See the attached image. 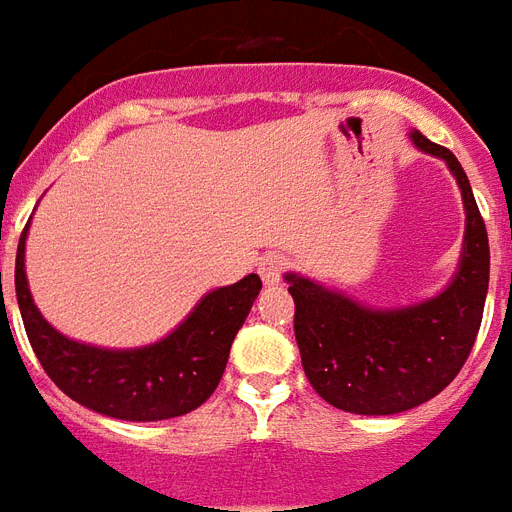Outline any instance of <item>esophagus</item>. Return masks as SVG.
<instances>
[{
  "label": "esophagus",
  "mask_w": 512,
  "mask_h": 512,
  "mask_svg": "<svg viewBox=\"0 0 512 512\" xmlns=\"http://www.w3.org/2000/svg\"><path fill=\"white\" fill-rule=\"evenodd\" d=\"M288 267V261L277 256V253H269L264 259L259 261V275L264 280V285H277L282 280V272Z\"/></svg>",
  "instance_id": "1"
}]
</instances>
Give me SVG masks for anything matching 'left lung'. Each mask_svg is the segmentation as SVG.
Returning a JSON list of instances; mask_svg holds the SVG:
<instances>
[{"mask_svg": "<svg viewBox=\"0 0 512 512\" xmlns=\"http://www.w3.org/2000/svg\"><path fill=\"white\" fill-rule=\"evenodd\" d=\"M410 140L447 163L463 192V253L447 288L420 304L372 309L309 277L285 275L306 378L327 404L354 415H396L441 394L465 365L484 317L489 237L468 177L447 147L420 132Z\"/></svg>", "mask_w": 512, "mask_h": 512, "instance_id": "1", "label": "left lung"}]
</instances>
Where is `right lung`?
Listing matches in <instances>:
<instances>
[{
	"label": "right lung",
	"instance_id": "add662e5",
	"mask_svg": "<svg viewBox=\"0 0 512 512\" xmlns=\"http://www.w3.org/2000/svg\"><path fill=\"white\" fill-rule=\"evenodd\" d=\"M26 237L28 224L15 259L20 317L44 372L63 394L100 415L134 423L179 418L214 394L237 330L259 296V275L206 293L161 341L137 349H102L73 341L44 320L28 288Z\"/></svg>",
	"mask_w": 512,
	"mask_h": 512
}]
</instances>
